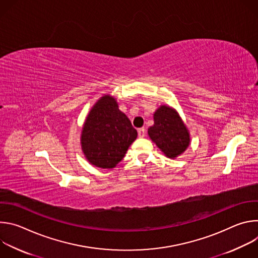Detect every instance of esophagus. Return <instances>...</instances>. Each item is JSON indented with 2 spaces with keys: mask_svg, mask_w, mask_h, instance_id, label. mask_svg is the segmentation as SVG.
Here are the masks:
<instances>
[{
  "mask_svg": "<svg viewBox=\"0 0 258 258\" xmlns=\"http://www.w3.org/2000/svg\"><path fill=\"white\" fill-rule=\"evenodd\" d=\"M138 135L140 138H144L146 136V130L144 127H141L138 130Z\"/></svg>",
  "mask_w": 258,
  "mask_h": 258,
  "instance_id": "34e87169",
  "label": "esophagus"
}]
</instances>
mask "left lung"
Instances as JSON below:
<instances>
[{
  "instance_id": "1",
  "label": "left lung",
  "mask_w": 258,
  "mask_h": 258,
  "mask_svg": "<svg viewBox=\"0 0 258 258\" xmlns=\"http://www.w3.org/2000/svg\"><path fill=\"white\" fill-rule=\"evenodd\" d=\"M148 135L158 148L169 158H174L187 149L190 136L175 110L160 106L154 113V124Z\"/></svg>"
}]
</instances>
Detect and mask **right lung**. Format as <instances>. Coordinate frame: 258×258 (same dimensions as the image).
Instances as JSON below:
<instances>
[{
  "label": "right lung",
  "mask_w": 258,
  "mask_h": 258,
  "mask_svg": "<svg viewBox=\"0 0 258 258\" xmlns=\"http://www.w3.org/2000/svg\"><path fill=\"white\" fill-rule=\"evenodd\" d=\"M137 136L115 99L105 95L94 105L84 124L82 149L92 164L112 168L122 160Z\"/></svg>",
  "instance_id": "1"
}]
</instances>
